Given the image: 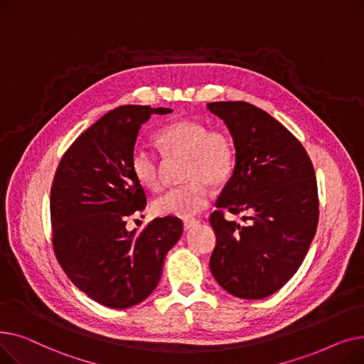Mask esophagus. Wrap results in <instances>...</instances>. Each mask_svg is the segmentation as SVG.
I'll use <instances>...</instances> for the list:
<instances>
[{
	"instance_id": "1",
	"label": "esophagus",
	"mask_w": 364,
	"mask_h": 364,
	"mask_svg": "<svg viewBox=\"0 0 364 364\" xmlns=\"http://www.w3.org/2000/svg\"><path fill=\"white\" fill-rule=\"evenodd\" d=\"M199 224V220H184L183 221V225H184V230H190V228L192 227H195V225H198Z\"/></svg>"
}]
</instances>
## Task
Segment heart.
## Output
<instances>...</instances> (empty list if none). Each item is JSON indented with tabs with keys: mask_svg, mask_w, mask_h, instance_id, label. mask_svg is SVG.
<instances>
[{
	"mask_svg": "<svg viewBox=\"0 0 364 364\" xmlns=\"http://www.w3.org/2000/svg\"><path fill=\"white\" fill-rule=\"evenodd\" d=\"M156 143L171 156L186 158L184 186L169 188L153 202L159 215L190 218L208 206L213 186H221L232 177L236 165V147L225 131L208 129L202 122L178 119L156 134ZM131 171L149 190L161 187L156 156L144 147L131 153Z\"/></svg>",
	"mask_w": 364,
	"mask_h": 364,
	"instance_id": "heart-1",
	"label": "heart"
}]
</instances>
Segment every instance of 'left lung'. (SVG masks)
<instances>
[{
  "label": "left lung",
  "instance_id": "1",
  "mask_svg": "<svg viewBox=\"0 0 364 364\" xmlns=\"http://www.w3.org/2000/svg\"><path fill=\"white\" fill-rule=\"evenodd\" d=\"M236 147L233 176L209 217L217 243L209 269L223 289L262 299L299 269L318 223L313 164L304 146L272 114L246 102H214ZM245 212V225L223 211Z\"/></svg>",
  "mask_w": 364,
  "mask_h": 364
}]
</instances>
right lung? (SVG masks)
I'll use <instances>...</instances> for the list:
<instances>
[{
  "instance_id": "1",
  "label": "right lung",
  "mask_w": 364,
  "mask_h": 364,
  "mask_svg": "<svg viewBox=\"0 0 364 364\" xmlns=\"http://www.w3.org/2000/svg\"><path fill=\"white\" fill-rule=\"evenodd\" d=\"M168 107L119 106L76 139L62 156L50 193L53 247L70 282L110 309H128L158 286L164 259L183 233L177 217L141 232L127 220L143 211L146 193L131 171L139 129Z\"/></svg>"
}]
</instances>
